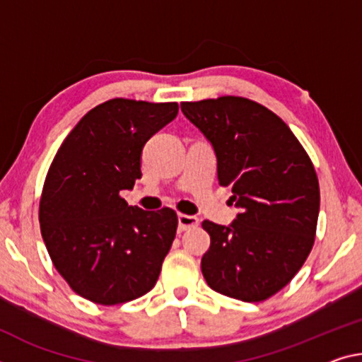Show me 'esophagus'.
<instances>
[{
  "mask_svg": "<svg viewBox=\"0 0 362 362\" xmlns=\"http://www.w3.org/2000/svg\"><path fill=\"white\" fill-rule=\"evenodd\" d=\"M198 226V217L188 216V214H179V230H188V228Z\"/></svg>",
  "mask_w": 362,
  "mask_h": 362,
  "instance_id": "1",
  "label": "esophagus"
}]
</instances>
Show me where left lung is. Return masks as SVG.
<instances>
[{
    "mask_svg": "<svg viewBox=\"0 0 362 362\" xmlns=\"http://www.w3.org/2000/svg\"><path fill=\"white\" fill-rule=\"evenodd\" d=\"M180 107L212 143L219 183L232 187L240 208L232 226L202 223L211 237L206 282L235 300H267L313 250L320 204L313 160L288 125L253 100L227 95Z\"/></svg>",
    "mask_w": 362,
    "mask_h": 362,
    "instance_id": "left-lung-1",
    "label": "left lung"
}]
</instances>
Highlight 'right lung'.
Segmentation results:
<instances>
[{"label":"right lung","instance_id":"obj_1","mask_svg":"<svg viewBox=\"0 0 362 362\" xmlns=\"http://www.w3.org/2000/svg\"><path fill=\"white\" fill-rule=\"evenodd\" d=\"M177 112V103L107 100L78 120L49 165L40 230L56 271L85 300L120 305L158 282L177 212L129 206L120 190L141 179L143 146Z\"/></svg>","mask_w":362,"mask_h":362}]
</instances>
